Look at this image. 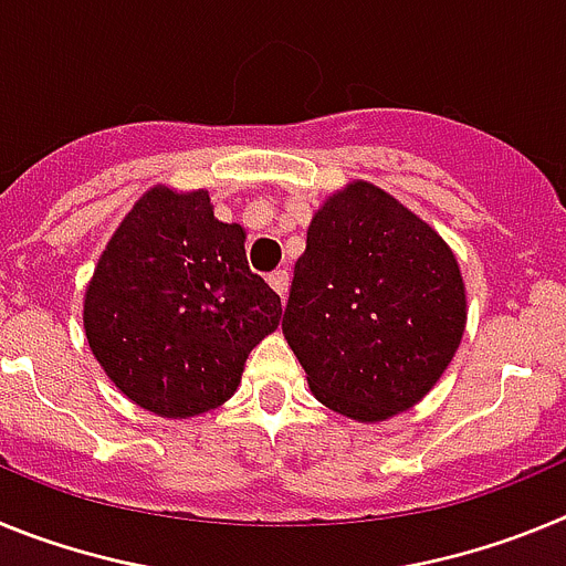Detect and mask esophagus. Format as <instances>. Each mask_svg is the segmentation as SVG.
<instances>
[{
    "label": "esophagus",
    "instance_id": "1",
    "mask_svg": "<svg viewBox=\"0 0 566 566\" xmlns=\"http://www.w3.org/2000/svg\"><path fill=\"white\" fill-rule=\"evenodd\" d=\"M269 286H272L274 292L280 294V297L286 300V292H289V272H286V269H277V272L269 274Z\"/></svg>",
    "mask_w": 566,
    "mask_h": 566
}]
</instances>
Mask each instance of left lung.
Wrapping results in <instances>:
<instances>
[{
    "instance_id": "left-lung-1",
    "label": "left lung",
    "mask_w": 566,
    "mask_h": 566,
    "mask_svg": "<svg viewBox=\"0 0 566 566\" xmlns=\"http://www.w3.org/2000/svg\"><path fill=\"white\" fill-rule=\"evenodd\" d=\"M464 332V283L444 240L388 192L328 198L294 266L283 334L314 397L359 422L431 391Z\"/></svg>"
}]
</instances>
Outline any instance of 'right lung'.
<instances>
[{
  "instance_id": "add662e5",
  "label": "right lung",
  "mask_w": 566,
  "mask_h": 566,
  "mask_svg": "<svg viewBox=\"0 0 566 566\" xmlns=\"http://www.w3.org/2000/svg\"><path fill=\"white\" fill-rule=\"evenodd\" d=\"M238 223L203 189L155 187L115 229L84 300L90 348L147 411L198 417L227 402L249 352L280 323V297L249 269Z\"/></svg>"
}]
</instances>
